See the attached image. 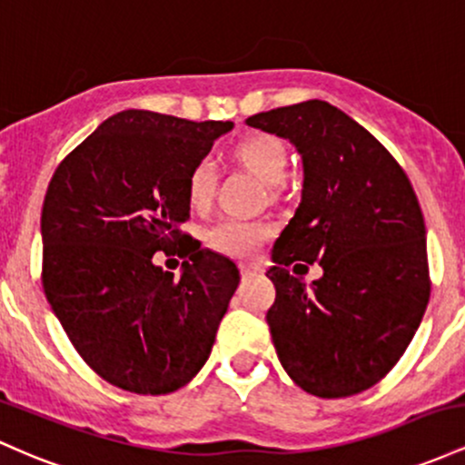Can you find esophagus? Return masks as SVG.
<instances>
[{
  "mask_svg": "<svg viewBox=\"0 0 465 465\" xmlns=\"http://www.w3.org/2000/svg\"><path fill=\"white\" fill-rule=\"evenodd\" d=\"M239 274H242L243 279H250V276L259 274V268H257V265H252V263H242V265H239Z\"/></svg>",
  "mask_w": 465,
  "mask_h": 465,
  "instance_id": "34e87169",
  "label": "esophagus"
}]
</instances>
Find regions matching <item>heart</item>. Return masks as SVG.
<instances>
[{
	"label": "heart",
	"mask_w": 465,
	"mask_h": 465,
	"mask_svg": "<svg viewBox=\"0 0 465 465\" xmlns=\"http://www.w3.org/2000/svg\"><path fill=\"white\" fill-rule=\"evenodd\" d=\"M234 155L257 173L268 186H279L288 175L290 153L283 140L274 134L257 132L242 138L234 147ZM217 189V169L211 158H200L186 175V200L195 211L211 206ZM270 226L250 219L223 217L206 228L204 242L211 250L226 257L242 259L252 254L270 237Z\"/></svg>",
	"instance_id": "heart-1"
}]
</instances>
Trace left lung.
Instances as JSON below:
<instances>
[{"instance_id":"left-lung-1","label":"left lung","mask_w":465,"mask_h":465,"mask_svg":"<svg viewBox=\"0 0 465 465\" xmlns=\"http://www.w3.org/2000/svg\"><path fill=\"white\" fill-rule=\"evenodd\" d=\"M302 155V200L276 239L265 314L290 378L318 398L371 389L398 364L430 299L426 226L398 160L362 124L325 101L250 116ZM318 260L305 289L287 268Z\"/></svg>"}]
</instances>
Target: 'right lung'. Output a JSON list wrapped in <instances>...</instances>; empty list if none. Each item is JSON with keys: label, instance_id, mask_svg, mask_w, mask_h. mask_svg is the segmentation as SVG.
Wrapping results in <instances>:
<instances>
[{"label": "right lung", "instance_id": "add662e5", "mask_svg": "<svg viewBox=\"0 0 465 465\" xmlns=\"http://www.w3.org/2000/svg\"><path fill=\"white\" fill-rule=\"evenodd\" d=\"M231 129L127 109L52 175L41 211V283L78 356L114 387L171 393L211 356L239 270L180 226L191 217V166ZM155 252L192 263L173 280L153 263Z\"/></svg>", "mask_w": 465, "mask_h": 465}]
</instances>
